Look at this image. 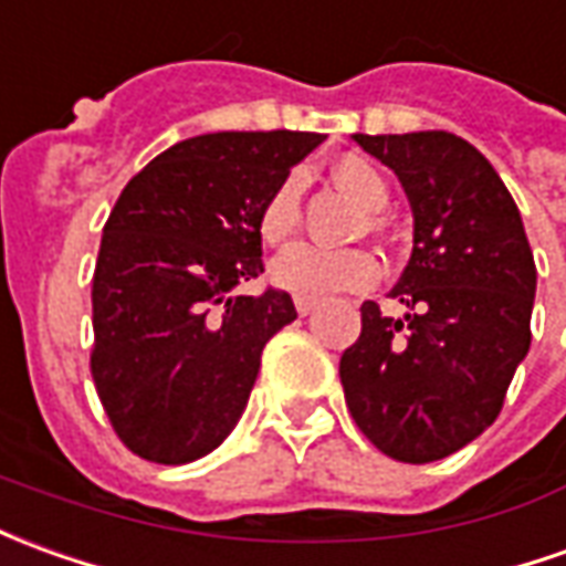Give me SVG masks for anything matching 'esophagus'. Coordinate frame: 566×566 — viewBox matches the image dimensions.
Segmentation results:
<instances>
[{"label": "esophagus", "instance_id": "1", "mask_svg": "<svg viewBox=\"0 0 566 566\" xmlns=\"http://www.w3.org/2000/svg\"><path fill=\"white\" fill-rule=\"evenodd\" d=\"M294 306H296V312H300V315H310V312L315 310L318 303H315V300H306V296H296Z\"/></svg>", "mask_w": 566, "mask_h": 566}]
</instances>
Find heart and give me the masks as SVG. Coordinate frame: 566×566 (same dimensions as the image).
Instances as JSON below:
<instances>
[{
  "label": "heart",
  "instance_id": "obj_1",
  "mask_svg": "<svg viewBox=\"0 0 566 566\" xmlns=\"http://www.w3.org/2000/svg\"><path fill=\"white\" fill-rule=\"evenodd\" d=\"M337 184L349 196L361 201L370 211L386 208L389 187L379 177L377 168H370L365 159L346 156L334 165ZM300 196H303V180L300 174H287L279 187L272 189L266 205L260 208V239L266 244H284L300 227ZM270 279L275 287L287 294L306 296V300H322V296L346 294V291H365L379 279V260L365 248H318V244H294L291 251L275 256Z\"/></svg>",
  "mask_w": 566,
  "mask_h": 566
}]
</instances>
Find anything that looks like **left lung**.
Instances as JSON below:
<instances>
[{"label":"left lung","mask_w":566,"mask_h":566,"mask_svg":"<svg viewBox=\"0 0 566 566\" xmlns=\"http://www.w3.org/2000/svg\"><path fill=\"white\" fill-rule=\"evenodd\" d=\"M392 168L413 211V251L389 296L405 318L361 306L339 358L352 420L386 457L434 462L500 417L531 349L536 263L515 199L481 153L450 132L352 134Z\"/></svg>","instance_id":"obj_1"}]
</instances>
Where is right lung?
I'll use <instances>...</instances> for the list:
<instances>
[{
	"mask_svg": "<svg viewBox=\"0 0 566 566\" xmlns=\"http://www.w3.org/2000/svg\"><path fill=\"white\" fill-rule=\"evenodd\" d=\"M324 134L217 132L174 144L122 189L91 282V377L125 448L184 465L223 444L263 346L296 318L263 272L260 208Z\"/></svg>",
	"mask_w": 566,
	"mask_h": 566,
	"instance_id": "obj_1",
	"label": "right lung"
}]
</instances>
